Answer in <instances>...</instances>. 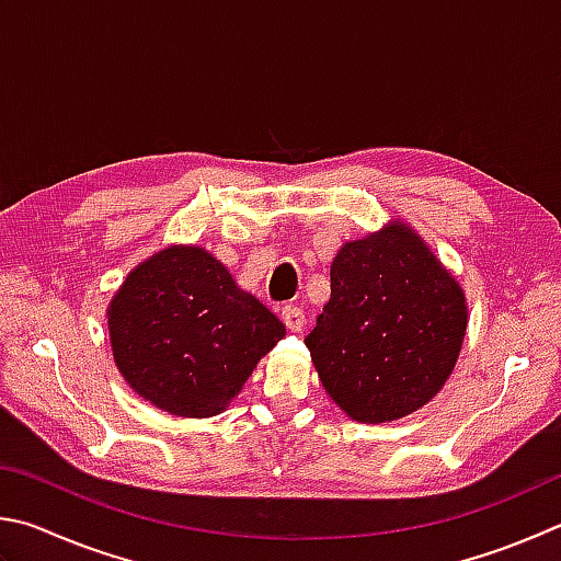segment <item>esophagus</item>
Returning <instances> with one entry per match:
<instances>
[{"label":"esophagus","instance_id":"obj_1","mask_svg":"<svg viewBox=\"0 0 561 561\" xmlns=\"http://www.w3.org/2000/svg\"><path fill=\"white\" fill-rule=\"evenodd\" d=\"M282 321L289 331H301L304 329V309L301 307H284Z\"/></svg>","mask_w":561,"mask_h":561}]
</instances>
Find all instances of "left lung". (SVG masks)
<instances>
[{"label":"left lung","instance_id":"left-lung-1","mask_svg":"<svg viewBox=\"0 0 561 561\" xmlns=\"http://www.w3.org/2000/svg\"><path fill=\"white\" fill-rule=\"evenodd\" d=\"M466 335L463 291L430 248L394 222L345 242L331 299L304 339L331 400L355 422H392L442 390Z\"/></svg>","mask_w":561,"mask_h":561}]
</instances>
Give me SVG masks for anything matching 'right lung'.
Listing matches in <instances>:
<instances>
[{"label":"right lung","mask_w":561,"mask_h":561,"mask_svg":"<svg viewBox=\"0 0 561 561\" xmlns=\"http://www.w3.org/2000/svg\"><path fill=\"white\" fill-rule=\"evenodd\" d=\"M112 353L131 390L176 416H213L284 339V323L201 248L141 262L107 311Z\"/></svg>","instance_id":"obj_1"}]
</instances>
